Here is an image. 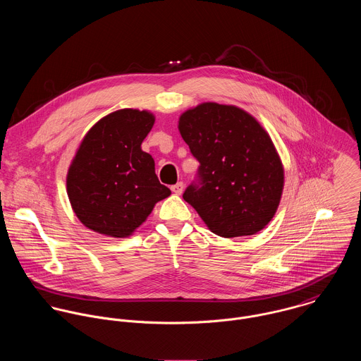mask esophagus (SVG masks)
I'll return each mask as SVG.
<instances>
[{
  "label": "esophagus",
  "instance_id": "34e87169",
  "mask_svg": "<svg viewBox=\"0 0 361 361\" xmlns=\"http://www.w3.org/2000/svg\"><path fill=\"white\" fill-rule=\"evenodd\" d=\"M183 188H185V185H183L182 182H178L176 185H172V186H171V190H172L175 195H182Z\"/></svg>",
  "mask_w": 361,
  "mask_h": 361
}]
</instances>
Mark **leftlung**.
Here are the masks:
<instances>
[{
    "mask_svg": "<svg viewBox=\"0 0 361 361\" xmlns=\"http://www.w3.org/2000/svg\"><path fill=\"white\" fill-rule=\"evenodd\" d=\"M179 132L200 162L183 199L218 236L257 233L275 215L283 189L268 133L246 111L216 103L183 112Z\"/></svg>",
    "mask_w": 361,
    "mask_h": 361,
    "instance_id": "1",
    "label": "left lung"
}]
</instances>
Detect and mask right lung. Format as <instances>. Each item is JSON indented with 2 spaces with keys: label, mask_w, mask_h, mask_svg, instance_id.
Listing matches in <instances>:
<instances>
[{
  "label": "right lung",
  "mask_w": 361,
  "mask_h": 361,
  "mask_svg": "<svg viewBox=\"0 0 361 361\" xmlns=\"http://www.w3.org/2000/svg\"><path fill=\"white\" fill-rule=\"evenodd\" d=\"M153 125V114L125 108L104 116L85 136L69 166L66 190L89 229L126 238L171 195L155 175L153 157L140 147Z\"/></svg>",
  "instance_id": "add662e5"
}]
</instances>
